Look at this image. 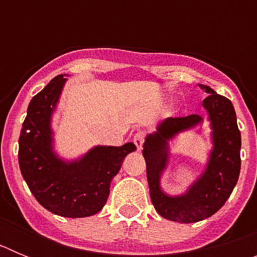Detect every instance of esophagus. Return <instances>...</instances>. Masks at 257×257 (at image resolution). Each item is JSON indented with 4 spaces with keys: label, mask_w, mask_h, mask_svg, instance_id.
Wrapping results in <instances>:
<instances>
[{
    "label": "esophagus",
    "mask_w": 257,
    "mask_h": 257,
    "mask_svg": "<svg viewBox=\"0 0 257 257\" xmlns=\"http://www.w3.org/2000/svg\"><path fill=\"white\" fill-rule=\"evenodd\" d=\"M133 140H134V144H135L136 148H138V151H140V149L143 148V144H144L145 133H143V131H138V133L134 135Z\"/></svg>",
    "instance_id": "obj_1"
}]
</instances>
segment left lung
<instances>
[{"mask_svg": "<svg viewBox=\"0 0 257 257\" xmlns=\"http://www.w3.org/2000/svg\"><path fill=\"white\" fill-rule=\"evenodd\" d=\"M199 87L208 96L203 106L211 122L212 151L203 174L181 196H169L161 189V175L169 163L170 140L179 133L201 123V115L166 118L143 145L147 178L154 208L161 216L176 222H197L212 216L224 206L234 189L240 171V133L234 106L225 96L206 85Z\"/></svg>", "mask_w": 257, "mask_h": 257, "instance_id": "1", "label": "left lung"}]
</instances>
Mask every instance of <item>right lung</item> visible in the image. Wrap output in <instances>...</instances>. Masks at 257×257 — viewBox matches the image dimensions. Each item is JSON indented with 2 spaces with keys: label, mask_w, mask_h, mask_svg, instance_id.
<instances>
[{
  "label": "right lung",
  "mask_w": 257,
  "mask_h": 257,
  "mask_svg": "<svg viewBox=\"0 0 257 257\" xmlns=\"http://www.w3.org/2000/svg\"><path fill=\"white\" fill-rule=\"evenodd\" d=\"M65 81L63 74L56 76L33 96L20 131L18 157L23 178L41 206L59 216L86 217L104 207L112 179L136 147L99 145L72 162L59 158L52 147L51 117Z\"/></svg>",
  "instance_id": "right-lung-1"
}]
</instances>
